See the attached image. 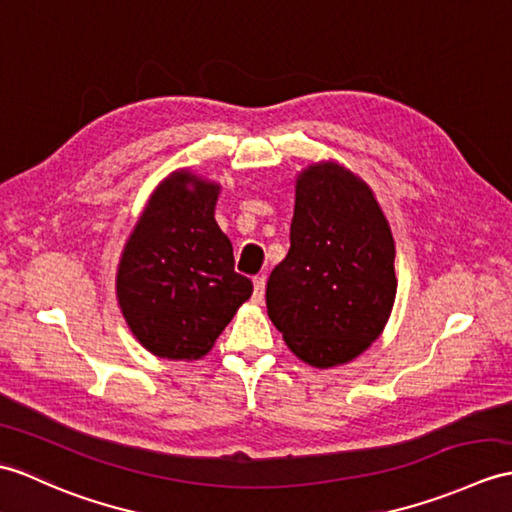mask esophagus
<instances>
[{
    "mask_svg": "<svg viewBox=\"0 0 512 512\" xmlns=\"http://www.w3.org/2000/svg\"><path fill=\"white\" fill-rule=\"evenodd\" d=\"M264 294H266V277L257 275L253 279V301L261 303V301H264Z\"/></svg>",
    "mask_w": 512,
    "mask_h": 512,
    "instance_id": "34e87169",
    "label": "esophagus"
}]
</instances>
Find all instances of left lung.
Segmentation results:
<instances>
[{
	"instance_id": "left-lung-1",
	"label": "left lung",
	"mask_w": 512,
	"mask_h": 512,
	"mask_svg": "<svg viewBox=\"0 0 512 512\" xmlns=\"http://www.w3.org/2000/svg\"><path fill=\"white\" fill-rule=\"evenodd\" d=\"M397 294L395 242L373 192L338 163L296 181L290 251L270 272L268 316L318 368L358 358L382 334Z\"/></svg>"
}]
</instances>
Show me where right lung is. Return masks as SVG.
<instances>
[{
    "label": "right lung",
    "instance_id": "1",
    "mask_svg": "<svg viewBox=\"0 0 512 512\" xmlns=\"http://www.w3.org/2000/svg\"><path fill=\"white\" fill-rule=\"evenodd\" d=\"M218 192L216 183L174 172L124 248L117 299L130 331L159 358H202L253 294L213 218Z\"/></svg>",
    "mask_w": 512,
    "mask_h": 512
}]
</instances>
